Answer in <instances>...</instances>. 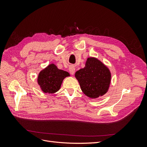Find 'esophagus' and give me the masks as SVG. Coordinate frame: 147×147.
Segmentation results:
<instances>
[{"instance_id": "obj_1", "label": "esophagus", "mask_w": 147, "mask_h": 147, "mask_svg": "<svg viewBox=\"0 0 147 147\" xmlns=\"http://www.w3.org/2000/svg\"><path fill=\"white\" fill-rule=\"evenodd\" d=\"M69 72H70V74L74 75V74H75V68L74 67H72H72H70L69 69Z\"/></svg>"}]
</instances>
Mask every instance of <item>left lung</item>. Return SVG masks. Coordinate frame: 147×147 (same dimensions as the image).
<instances>
[{
	"instance_id": "8db88e82",
	"label": "left lung",
	"mask_w": 147,
	"mask_h": 147,
	"mask_svg": "<svg viewBox=\"0 0 147 147\" xmlns=\"http://www.w3.org/2000/svg\"><path fill=\"white\" fill-rule=\"evenodd\" d=\"M75 76L84 94L92 99L105 94L111 80L109 69L94 57L88 58L85 67L76 72Z\"/></svg>"
}]
</instances>
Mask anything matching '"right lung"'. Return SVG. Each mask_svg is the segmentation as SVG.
Listing matches in <instances>:
<instances>
[{
  "label": "right lung",
  "instance_id": "add662e5",
  "mask_svg": "<svg viewBox=\"0 0 147 147\" xmlns=\"http://www.w3.org/2000/svg\"><path fill=\"white\" fill-rule=\"evenodd\" d=\"M69 75L68 72L58 69L51 64L40 72L38 83L44 92L52 94L59 90L64 78Z\"/></svg>",
  "mask_w": 147,
  "mask_h": 147
}]
</instances>
